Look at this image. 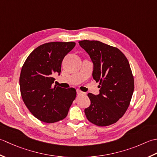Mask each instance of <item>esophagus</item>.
<instances>
[{"label": "esophagus", "instance_id": "1", "mask_svg": "<svg viewBox=\"0 0 157 157\" xmlns=\"http://www.w3.org/2000/svg\"><path fill=\"white\" fill-rule=\"evenodd\" d=\"M76 94H77V95H85V93L84 92L80 91V90H78H78H76Z\"/></svg>", "mask_w": 157, "mask_h": 157}]
</instances>
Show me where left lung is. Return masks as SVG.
Returning <instances> with one entry per match:
<instances>
[{
  "mask_svg": "<svg viewBox=\"0 0 157 157\" xmlns=\"http://www.w3.org/2000/svg\"><path fill=\"white\" fill-rule=\"evenodd\" d=\"M94 64L93 78L100 82V94H88L91 104L86 117L98 126H108L123 116L134 90V80L127 57L116 47L98 40L78 42Z\"/></svg>",
  "mask_w": 157,
  "mask_h": 157,
  "instance_id": "obj_1",
  "label": "left lung"
}]
</instances>
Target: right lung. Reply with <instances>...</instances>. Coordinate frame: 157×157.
<instances>
[{
  "label": "right lung",
  "instance_id": "add662e5",
  "mask_svg": "<svg viewBox=\"0 0 157 157\" xmlns=\"http://www.w3.org/2000/svg\"><path fill=\"white\" fill-rule=\"evenodd\" d=\"M74 42H52L36 48L21 70L20 87L25 105L43 122L56 123L65 119L76 98L74 88L53 87L54 76L60 75L62 62Z\"/></svg>",
  "mask_w": 157,
  "mask_h": 157
}]
</instances>
